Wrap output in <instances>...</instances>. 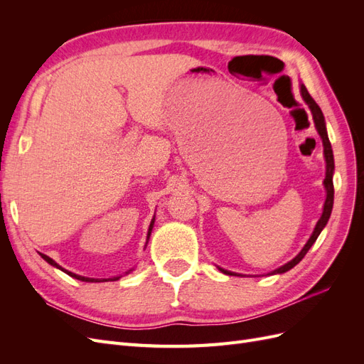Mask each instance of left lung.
I'll use <instances>...</instances> for the list:
<instances>
[{
  "mask_svg": "<svg viewBox=\"0 0 364 364\" xmlns=\"http://www.w3.org/2000/svg\"><path fill=\"white\" fill-rule=\"evenodd\" d=\"M301 95L304 98V102L306 103V106L310 107L311 111V115H313V121H314V127L317 130L318 136H321L322 139V144H323V156H325V162H326V171H325V179H323V186H325V191H326V199H325V203H323V211H322V215L321 218L317 220V223L314 226V230L313 234L310 235V238H308V241L305 243V246L301 249V252L297 253V255L289 261L285 262L284 266L274 269L273 272L267 273V274H281V273H285L289 272L290 269H293L296 264H299V261H302V258L306 255V252L310 250V247L316 243L317 237L321 235V232L323 230V228L326 226L328 220H329V215H331V211H333V203H334V183H333V176H334V155H333V149H331V142H329V138H328V132H326V123H325V117L321 111V107H318V105L313 100V97L308 94L306 87L304 83H301ZM217 269L225 273V274H230V277H246V274H241V273H235V272H230V270H225L222 267Z\"/></svg>",
  "mask_w": 364,
  "mask_h": 364,
  "instance_id": "1",
  "label": "left lung"
}]
</instances>
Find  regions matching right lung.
<instances>
[{
    "mask_svg": "<svg viewBox=\"0 0 364 364\" xmlns=\"http://www.w3.org/2000/svg\"><path fill=\"white\" fill-rule=\"evenodd\" d=\"M153 225H155V217L151 218L150 226H149V232H147V241H146V246H147V243H149V238H150V235H151ZM39 255H41L43 259H46L48 264H51L53 267H56V269H59V270L65 272L67 274H70V277H73V278H75V279H79V281H83V282H107V281H118V279L121 278V274H119V277H114V278H102V279H98V278H86V277H80V274H75V273H73V272H70V270H67V269H63L62 266H59V264H58L56 261L51 259V258H50V257H47V255H43V253H39ZM132 270H134V269L127 270V272H126V274H129Z\"/></svg>",
    "mask_w": 364,
    "mask_h": 364,
    "instance_id": "right-lung-1",
    "label": "right lung"
}]
</instances>
